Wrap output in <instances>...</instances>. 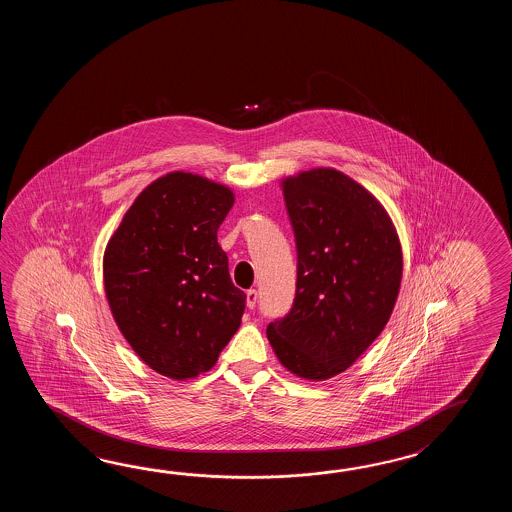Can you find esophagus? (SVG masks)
I'll return each instance as SVG.
<instances>
[{"label":"esophagus","mask_w":512,"mask_h":512,"mask_svg":"<svg viewBox=\"0 0 512 512\" xmlns=\"http://www.w3.org/2000/svg\"><path fill=\"white\" fill-rule=\"evenodd\" d=\"M256 302H258V293H256V289H249V291H247V307H249V309H254V307H256Z\"/></svg>","instance_id":"34e87169"}]
</instances>
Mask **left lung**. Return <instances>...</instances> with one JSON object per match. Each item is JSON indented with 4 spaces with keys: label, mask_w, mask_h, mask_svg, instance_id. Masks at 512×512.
<instances>
[{
    "label": "left lung",
    "mask_w": 512,
    "mask_h": 512,
    "mask_svg": "<svg viewBox=\"0 0 512 512\" xmlns=\"http://www.w3.org/2000/svg\"><path fill=\"white\" fill-rule=\"evenodd\" d=\"M282 190L298 252L296 296L267 338L283 368L326 381L388 324L403 278L401 241L377 197L335 168L289 175Z\"/></svg>",
    "instance_id": "obj_1"
}]
</instances>
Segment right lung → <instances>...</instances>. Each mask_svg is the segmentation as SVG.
I'll use <instances>...</instances> for the list:
<instances>
[{
    "mask_svg": "<svg viewBox=\"0 0 512 512\" xmlns=\"http://www.w3.org/2000/svg\"><path fill=\"white\" fill-rule=\"evenodd\" d=\"M232 205L229 186L170 172L142 190L108 241L111 315L141 360L168 379L210 370L240 327L247 296L218 243Z\"/></svg>",
    "mask_w": 512,
    "mask_h": 512,
    "instance_id": "add662e5",
    "label": "right lung"
}]
</instances>
